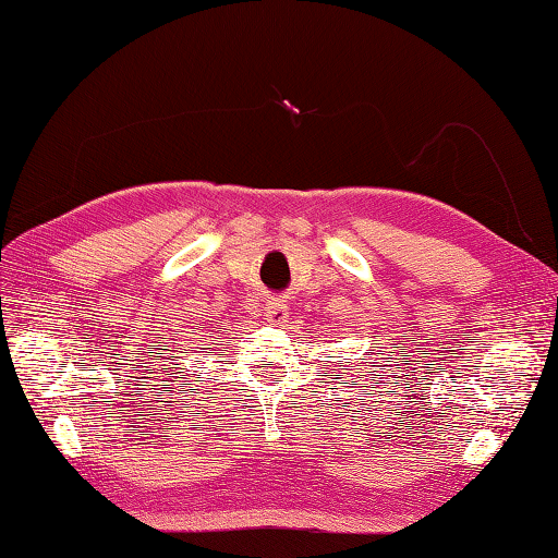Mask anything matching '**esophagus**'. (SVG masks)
<instances>
[{"label": "esophagus", "instance_id": "1", "mask_svg": "<svg viewBox=\"0 0 558 558\" xmlns=\"http://www.w3.org/2000/svg\"><path fill=\"white\" fill-rule=\"evenodd\" d=\"M264 314H266L268 323H276V326H278V323H282L284 318H288V304H284L282 300H278V296H274V300L266 302Z\"/></svg>", "mask_w": 558, "mask_h": 558}]
</instances>
